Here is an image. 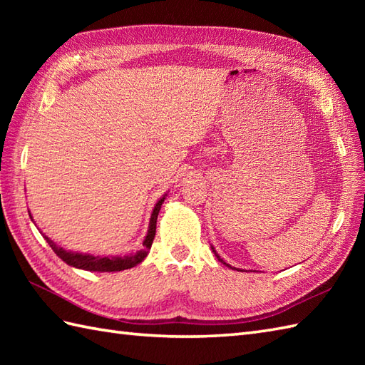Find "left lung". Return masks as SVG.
<instances>
[{
    "mask_svg": "<svg viewBox=\"0 0 365 365\" xmlns=\"http://www.w3.org/2000/svg\"><path fill=\"white\" fill-rule=\"evenodd\" d=\"M215 254H216V252H215ZM216 257H218V259H220V255H218V254H216ZM220 260H221V259H220ZM221 262H222V260H221Z\"/></svg>",
    "mask_w": 365,
    "mask_h": 365,
    "instance_id": "8db88e82",
    "label": "left lung"
}]
</instances>
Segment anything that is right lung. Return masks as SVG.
Returning a JSON list of instances; mask_svg holds the SVG:
<instances>
[{
	"label": "right lung",
	"mask_w": 365,
	"mask_h": 365,
	"mask_svg": "<svg viewBox=\"0 0 365 365\" xmlns=\"http://www.w3.org/2000/svg\"><path fill=\"white\" fill-rule=\"evenodd\" d=\"M165 199L166 197H161L157 202V205H155L153 213L150 216L149 232H147V237L143 242V250L138 251L136 254L123 255V257H94V255H89V254L64 251L63 247L54 245L48 237H45V240H46V243L51 246V250L54 251V254L58 255V257L63 259L67 265L75 267V268H81L86 271H100V273H106V271L110 273V271H122V269L133 268L135 265H138V263H141L145 259L147 252H149V250H150L153 238H155V232H157V218H158L161 204L165 202Z\"/></svg>",
	"instance_id": "obj_1"
}]
</instances>
